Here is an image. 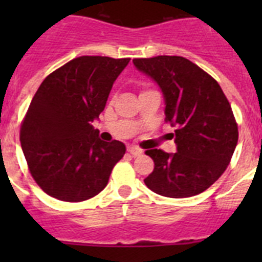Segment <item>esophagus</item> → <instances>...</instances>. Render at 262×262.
<instances>
[{"label": "esophagus", "mask_w": 262, "mask_h": 262, "mask_svg": "<svg viewBox=\"0 0 262 262\" xmlns=\"http://www.w3.org/2000/svg\"><path fill=\"white\" fill-rule=\"evenodd\" d=\"M127 152H128L129 155H133V156H140V155L143 154L142 149L138 147H128L127 148Z\"/></svg>", "instance_id": "obj_1"}]
</instances>
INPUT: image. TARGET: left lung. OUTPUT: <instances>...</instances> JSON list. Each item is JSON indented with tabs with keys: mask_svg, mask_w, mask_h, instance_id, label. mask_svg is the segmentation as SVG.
<instances>
[{
	"mask_svg": "<svg viewBox=\"0 0 262 262\" xmlns=\"http://www.w3.org/2000/svg\"><path fill=\"white\" fill-rule=\"evenodd\" d=\"M161 89L165 120L176 127V154L148 149L155 169L144 180L152 191L169 198H187L209 189L223 174L239 133L228 99L216 81L181 56L134 59Z\"/></svg>",
	"mask_w": 262,
	"mask_h": 262,
	"instance_id": "left-lung-1",
	"label": "left lung"
}]
</instances>
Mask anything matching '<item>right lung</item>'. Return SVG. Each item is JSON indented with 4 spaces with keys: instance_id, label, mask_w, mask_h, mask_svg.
Listing matches in <instances>:
<instances>
[{
    "instance_id": "right-lung-1",
    "label": "right lung",
    "mask_w": 262,
    "mask_h": 262,
    "mask_svg": "<svg viewBox=\"0 0 262 262\" xmlns=\"http://www.w3.org/2000/svg\"><path fill=\"white\" fill-rule=\"evenodd\" d=\"M129 59L81 56L45 78L20 127L30 173L41 190L66 202L102 191L126 154L122 142L98 138L93 122Z\"/></svg>"
}]
</instances>
